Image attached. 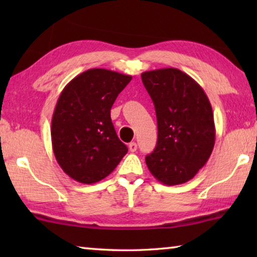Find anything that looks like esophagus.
Returning a JSON list of instances; mask_svg holds the SVG:
<instances>
[{
    "mask_svg": "<svg viewBox=\"0 0 257 257\" xmlns=\"http://www.w3.org/2000/svg\"><path fill=\"white\" fill-rule=\"evenodd\" d=\"M129 151L130 152H136L137 151V144L135 142H133V143H130L129 144Z\"/></svg>",
    "mask_w": 257,
    "mask_h": 257,
    "instance_id": "obj_1",
    "label": "esophagus"
}]
</instances>
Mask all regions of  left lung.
I'll return each instance as SVG.
<instances>
[{
	"instance_id": "obj_1",
	"label": "left lung",
	"mask_w": 257,
	"mask_h": 257,
	"mask_svg": "<svg viewBox=\"0 0 257 257\" xmlns=\"http://www.w3.org/2000/svg\"><path fill=\"white\" fill-rule=\"evenodd\" d=\"M154 103L158 143L146 156L156 179L168 186L185 184L203 168L215 143L211 103L193 78L176 68L142 73Z\"/></svg>"
}]
</instances>
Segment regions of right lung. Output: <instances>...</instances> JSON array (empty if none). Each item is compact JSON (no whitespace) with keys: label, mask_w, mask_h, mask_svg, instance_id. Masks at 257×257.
<instances>
[{"label":"right lung","mask_w":257,"mask_h":257,"mask_svg":"<svg viewBox=\"0 0 257 257\" xmlns=\"http://www.w3.org/2000/svg\"><path fill=\"white\" fill-rule=\"evenodd\" d=\"M132 76L89 69L61 92L51 138L61 169L81 184H95L114 170L128 149L116 136L111 107Z\"/></svg>","instance_id":"add662e5"}]
</instances>
